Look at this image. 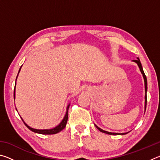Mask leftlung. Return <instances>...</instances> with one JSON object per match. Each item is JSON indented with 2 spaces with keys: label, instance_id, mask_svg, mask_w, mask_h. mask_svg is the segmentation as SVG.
I'll list each match as a JSON object with an SVG mask.
<instances>
[{
  "label": "left lung",
  "instance_id": "left-lung-1",
  "mask_svg": "<svg viewBox=\"0 0 160 160\" xmlns=\"http://www.w3.org/2000/svg\"><path fill=\"white\" fill-rule=\"evenodd\" d=\"M133 61H135V63H137L138 65V66L140 68V71H141L142 74L143 75V78H144V80H145V109H146V105H147V89H148V82H147V78H146L145 75V72L143 71V69H142V65L141 63H140V59L139 58H138L137 60H133ZM97 128L99 130V131H101L102 132H104V133H107V134H109V135H124V134H126L127 132H125V133H116V132H107V131H103L102 129L99 128L98 126H97Z\"/></svg>",
  "mask_w": 160,
  "mask_h": 160
}]
</instances>
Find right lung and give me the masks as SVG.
<instances>
[{
	"instance_id": "obj_1",
	"label": "right lung",
	"mask_w": 160,
	"mask_h": 160,
	"mask_svg": "<svg viewBox=\"0 0 160 160\" xmlns=\"http://www.w3.org/2000/svg\"><path fill=\"white\" fill-rule=\"evenodd\" d=\"M20 70H19V72H20ZM15 89H14V98H15ZM68 108H69V105H68V106L66 114V116H65V117L63 119V121H61V123L59 124L58 126L55 127V128H54L48 129V130H38V129H34V128H31V127H29V126L27 125V124L25 122H24V123H25V125L27 127H28V128L29 130H30V131H33L34 132H37V133L44 134V135H52V134L58 133V132L61 131L62 130H63L65 128V127H66V123H67V121H68Z\"/></svg>"
}]
</instances>
